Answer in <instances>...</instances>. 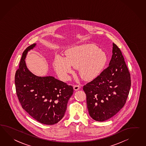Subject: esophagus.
Wrapping results in <instances>:
<instances>
[{"label": "esophagus", "mask_w": 146, "mask_h": 146, "mask_svg": "<svg viewBox=\"0 0 146 146\" xmlns=\"http://www.w3.org/2000/svg\"><path fill=\"white\" fill-rule=\"evenodd\" d=\"M80 88H81V86L79 85H75L74 87H73L75 91H78L79 89H80Z\"/></svg>", "instance_id": "esophagus-1"}]
</instances>
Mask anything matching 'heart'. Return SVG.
I'll use <instances>...</instances> for the list:
<instances>
[{
	"mask_svg": "<svg viewBox=\"0 0 146 146\" xmlns=\"http://www.w3.org/2000/svg\"><path fill=\"white\" fill-rule=\"evenodd\" d=\"M65 57L57 55L54 60V66L57 73L64 78L78 69L80 77L84 81L95 79L103 71L107 63L105 53L93 44H82L71 47L65 52Z\"/></svg>",
	"mask_w": 146,
	"mask_h": 146,
	"instance_id": "obj_1",
	"label": "heart"
}]
</instances>
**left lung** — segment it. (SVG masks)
<instances>
[{
  "label": "left lung",
  "instance_id": "1",
  "mask_svg": "<svg viewBox=\"0 0 146 146\" xmlns=\"http://www.w3.org/2000/svg\"><path fill=\"white\" fill-rule=\"evenodd\" d=\"M130 87V74L124 57L113 43L109 66L83 88L90 117L100 122L113 117L124 106Z\"/></svg>",
  "mask_w": 146,
  "mask_h": 146
}]
</instances>
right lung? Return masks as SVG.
Listing matches in <instances>:
<instances>
[{"label":"right lung","instance_id":"obj_1","mask_svg":"<svg viewBox=\"0 0 146 146\" xmlns=\"http://www.w3.org/2000/svg\"><path fill=\"white\" fill-rule=\"evenodd\" d=\"M34 43L24 51L15 74L16 94L22 108L36 120L53 125L64 117L73 88L53 76H38L27 68L25 58Z\"/></svg>","mask_w":146,"mask_h":146}]
</instances>
